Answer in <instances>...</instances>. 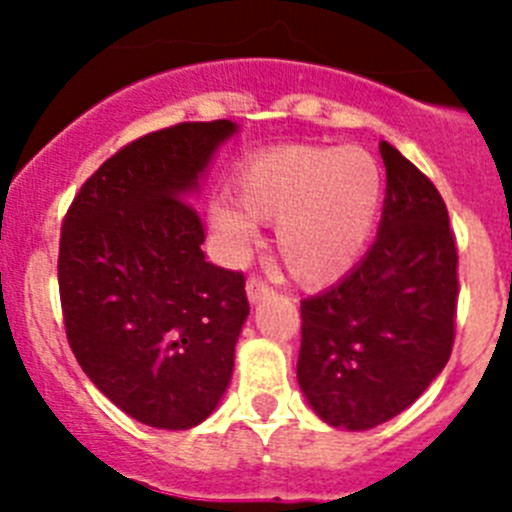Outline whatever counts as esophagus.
<instances>
[{
    "label": "esophagus",
    "instance_id": "34e87169",
    "mask_svg": "<svg viewBox=\"0 0 512 512\" xmlns=\"http://www.w3.org/2000/svg\"><path fill=\"white\" fill-rule=\"evenodd\" d=\"M246 295L251 302H259V300H264L266 295H271V287L261 277H251L246 282Z\"/></svg>",
    "mask_w": 512,
    "mask_h": 512
}]
</instances>
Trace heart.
Here are the masks:
<instances>
[{
    "instance_id": "heart-1",
    "label": "heart",
    "mask_w": 512,
    "mask_h": 512,
    "mask_svg": "<svg viewBox=\"0 0 512 512\" xmlns=\"http://www.w3.org/2000/svg\"><path fill=\"white\" fill-rule=\"evenodd\" d=\"M384 192L379 158L361 146H289L251 158L235 176V202L212 207V225L246 241L253 223L277 225V251L300 287L341 279L359 261Z\"/></svg>"
}]
</instances>
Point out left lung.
<instances>
[{
	"mask_svg": "<svg viewBox=\"0 0 512 512\" xmlns=\"http://www.w3.org/2000/svg\"><path fill=\"white\" fill-rule=\"evenodd\" d=\"M377 241L330 289L300 302L297 382L333 428L366 431L410 408L443 372L456 325L454 230L433 182L387 140Z\"/></svg>",
	"mask_w": 512,
	"mask_h": 512,
	"instance_id": "left-lung-1",
	"label": "left lung"
}]
</instances>
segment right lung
<instances>
[{
	"instance_id": "add662e5",
	"label": "right lung",
	"mask_w": 512,
	"mask_h": 512,
	"mask_svg": "<svg viewBox=\"0 0 512 512\" xmlns=\"http://www.w3.org/2000/svg\"><path fill=\"white\" fill-rule=\"evenodd\" d=\"M235 130L179 122L133 140L89 176L61 225L71 351L107 400L153 428L200 425L233 377L246 279L205 261L189 194Z\"/></svg>"
}]
</instances>
